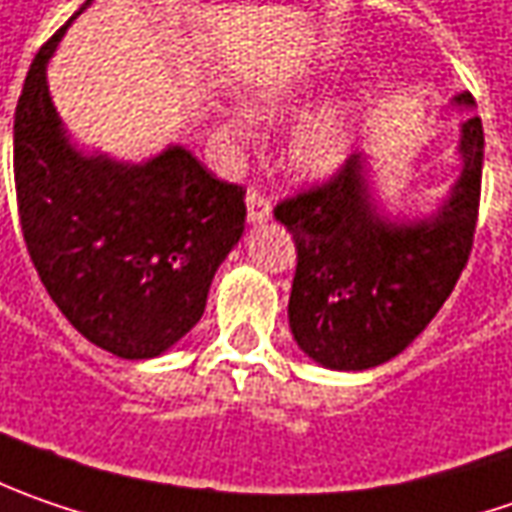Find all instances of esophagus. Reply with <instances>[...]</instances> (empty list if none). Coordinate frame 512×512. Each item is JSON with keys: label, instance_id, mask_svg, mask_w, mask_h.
<instances>
[{"label": "esophagus", "instance_id": "esophagus-1", "mask_svg": "<svg viewBox=\"0 0 512 512\" xmlns=\"http://www.w3.org/2000/svg\"><path fill=\"white\" fill-rule=\"evenodd\" d=\"M246 206H249V220L252 223H266L272 217V203H269V197L260 189H249Z\"/></svg>", "mask_w": 512, "mask_h": 512}]
</instances>
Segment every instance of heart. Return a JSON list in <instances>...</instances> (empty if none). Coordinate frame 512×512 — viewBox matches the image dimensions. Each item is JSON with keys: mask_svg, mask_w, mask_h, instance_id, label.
<instances>
[{"mask_svg": "<svg viewBox=\"0 0 512 512\" xmlns=\"http://www.w3.org/2000/svg\"><path fill=\"white\" fill-rule=\"evenodd\" d=\"M303 97V91L292 88V85H278L269 91V102L272 108H289ZM352 117H355V105L352 102H338L332 108H326L318 114L312 123H306L298 131V137L292 140L289 148V160L298 171H309L318 174L332 168L346 154L349 145V134H352ZM232 137L240 134V128L232 125L229 128Z\"/></svg>", "mask_w": 512, "mask_h": 512, "instance_id": "obj_1", "label": "heart"}]
</instances>
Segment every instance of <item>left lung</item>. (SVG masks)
Masks as SVG:
<instances>
[{
    "label": "left lung",
    "instance_id": "1",
    "mask_svg": "<svg viewBox=\"0 0 512 512\" xmlns=\"http://www.w3.org/2000/svg\"><path fill=\"white\" fill-rule=\"evenodd\" d=\"M458 102L473 105V94ZM458 148L464 171L427 223L392 226L375 214L361 154L278 200L275 217L298 249L289 326L309 358L329 369L378 367L404 352L450 298L476 237L481 117L461 125Z\"/></svg>",
    "mask_w": 512,
    "mask_h": 512
}]
</instances>
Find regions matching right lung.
Wrapping results in <instances>:
<instances>
[{
  "mask_svg": "<svg viewBox=\"0 0 512 512\" xmlns=\"http://www.w3.org/2000/svg\"><path fill=\"white\" fill-rule=\"evenodd\" d=\"M65 28L39 48L16 102L19 226L42 286L82 338L117 358H154L200 321L243 234L246 189L180 145L145 166L74 151L45 82Z\"/></svg>",
  "mask_w": 512,
  "mask_h": 512,
  "instance_id": "right-lung-1",
  "label": "right lung"
}]
</instances>
